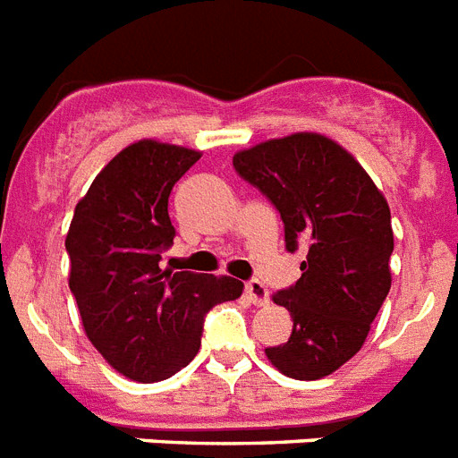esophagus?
Returning <instances> with one entry per match:
<instances>
[{
  "label": "esophagus",
  "instance_id": "1",
  "mask_svg": "<svg viewBox=\"0 0 458 458\" xmlns=\"http://www.w3.org/2000/svg\"><path fill=\"white\" fill-rule=\"evenodd\" d=\"M247 296L251 299V303H254V306H266L267 301H270V292H267L266 284L259 280L247 282Z\"/></svg>",
  "mask_w": 458,
  "mask_h": 458
}]
</instances>
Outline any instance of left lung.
Listing matches in <instances>:
<instances>
[{"instance_id": "left-lung-1", "label": "left lung", "mask_w": 458, "mask_h": 458, "mask_svg": "<svg viewBox=\"0 0 458 458\" xmlns=\"http://www.w3.org/2000/svg\"><path fill=\"white\" fill-rule=\"evenodd\" d=\"M233 165L277 207L289 251L308 244L299 282L273 293L293 329L266 348L267 360L289 378L329 377L362 348L393 282L384 192L344 145L315 131L251 145Z\"/></svg>"}]
</instances>
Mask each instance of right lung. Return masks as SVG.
I'll list each match as a JSON object with an SVG mask.
<instances>
[{"label":"right lung","mask_w":458,"mask_h":458,"mask_svg":"<svg viewBox=\"0 0 458 458\" xmlns=\"http://www.w3.org/2000/svg\"><path fill=\"white\" fill-rule=\"evenodd\" d=\"M199 157L155 139L126 145L77 202L65 235L84 334L113 369L139 384L183 369L199 351L204 313L244 292L228 275L159 267L176 235L171 191Z\"/></svg>","instance_id":"1"}]
</instances>
